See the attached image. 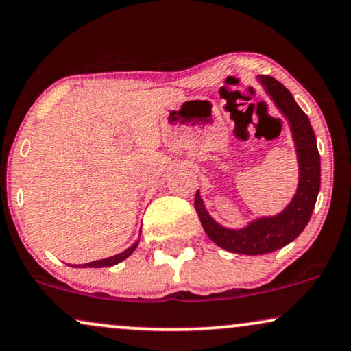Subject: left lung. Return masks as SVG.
Returning a JSON list of instances; mask_svg holds the SVG:
<instances>
[{
	"instance_id": "8db88e82",
	"label": "left lung",
	"mask_w": 351,
	"mask_h": 351,
	"mask_svg": "<svg viewBox=\"0 0 351 351\" xmlns=\"http://www.w3.org/2000/svg\"><path fill=\"white\" fill-rule=\"evenodd\" d=\"M256 80L282 112L291 127L298 160V186L295 194L282 212L273 217L256 218L239 230L224 228L215 221L205 208L199 191L194 199L195 212L210 239L224 250L244 255L269 254L297 239L310 221L321 186L319 152H317L316 136L310 119L293 99L291 91L276 78L258 75Z\"/></svg>"
}]
</instances>
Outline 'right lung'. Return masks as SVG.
Listing matches in <instances>:
<instances>
[{
  "instance_id": "1",
  "label": "right lung",
  "mask_w": 351,
  "mask_h": 351,
  "mask_svg": "<svg viewBox=\"0 0 351 351\" xmlns=\"http://www.w3.org/2000/svg\"><path fill=\"white\" fill-rule=\"evenodd\" d=\"M139 244V239L134 242L132 247H128L127 250H123L121 254H117L114 256H109V258H102V260H96V261H90V263H85L82 265V268H104V266H114L117 263H120V261H123L125 258H128L130 255L133 254L134 249H136ZM80 266V265H78Z\"/></svg>"
}]
</instances>
